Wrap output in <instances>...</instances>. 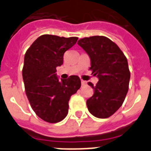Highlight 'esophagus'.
I'll list each match as a JSON object with an SVG mask.
<instances>
[{"label": "esophagus", "mask_w": 151, "mask_h": 151, "mask_svg": "<svg viewBox=\"0 0 151 151\" xmlns=\"http://www.w3.org/2000/svg\"><path fill=\"white\" fill-rule=\"evenodd\" d=\"M81 83H82V85H86V83H87V82H85V80H81Z\"/></svg>", "instance_id": "34e87169"}]
</instances>
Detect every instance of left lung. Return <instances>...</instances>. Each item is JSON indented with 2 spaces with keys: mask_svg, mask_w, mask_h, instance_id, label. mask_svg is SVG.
<instances>
[{
  "mask_svg": "<svg viewBox=\"0 0 151 151\" xmlns=\"http://www.w3.org/2000/svg\"><path fill=\"white\" fill-rule=\"evenodd\" d=\"M91 59L90 69L99 81L94 94L87 100L88 111L95 117H110L119 109L129 90L130 72L128 61L120 48L104 36H91L78 41Z\"/></svg>",
  "mask_w": 151,
  "mask_h": 151,
  "instance_id": "1",
  "label": "left lung"
}]
</instances>
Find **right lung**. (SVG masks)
<instances>
[{
  "instance_id": "1",
  "label": "right lung",
  "mask_w": 151,
  "mask_h": 151,
  "mask_svg": "<svg viewBox=\"0 0 151 151\" xmlns=\"http://www.w3.org/2000/svg\"><path fill=\"white\" fill-rule=\"evenodd\" d=\"M77 40V37L43 35L25 54L22 78L26 96L36 115L45 122L62 121L67 115L70 97L81 87L77 76L60 80L56 73L57 66L63 63L64 53Z\"/></svg>"
}]
</instances>
